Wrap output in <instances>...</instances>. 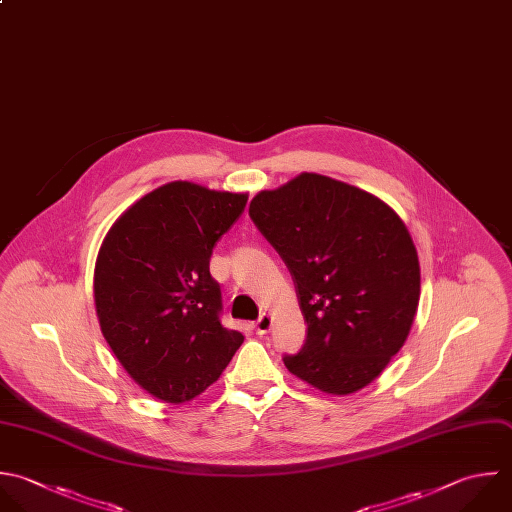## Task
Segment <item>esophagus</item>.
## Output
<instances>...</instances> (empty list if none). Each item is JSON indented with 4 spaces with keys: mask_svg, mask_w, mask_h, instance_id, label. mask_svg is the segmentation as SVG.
<instances>
[{
    "mask_svg": "<svg viewBox=\"0 0 512 512\" xmlns=\"http://www.w3.org/2000/svg\"><path fill=\"white\" fill-rule=\"evenodd\" d=\"M270 328H272V316L264 312V314L254 322V330H256V334H266Z\"/></svg>",
    "mask_w": 512,
    "mask_h": 512,
    "instance_id": "1",
    "label": "esophagus"
}]
</instances>
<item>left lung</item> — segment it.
Listing matches in <instances>:
<instances>
[{
    "mask_svg": "<svg viewBox=\"0 0 512 512\" xmlns=\"http://www.w3.org/2000/svg\"><path fill=\"white\" fill-rule=\"evenodd\" d=\"M250 218L288 266L308 324L286 368L332 396L368 386L404 346L420 298L400 216L370 192L302 172L258 192Z\"/></svg>",
    "mask_w": 512,
    "mask_h": 512,
    "instance_id": "1",
    "label": "left lung"
}]
</instances>
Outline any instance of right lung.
Instances as JSON below:
<instances>
[{
    "label": "right lung",
    "instance_id": "add662e5",
    "mask_svg": "<svg viewBox=\"0 0 512 512\" xmlns=\"http://www.w3.org/2000/svg\"><path fill=\"white\" fill-rule=\"evenodd\" d=\"M246 202L248 194L168 182L134 202L100 246L94 300L102 334L130 378L158 400H194L244 342L220 324L210 256Z\"/></svg>",
    "mask_w": 512,
    "mask_h": 512
}]
</instances>
